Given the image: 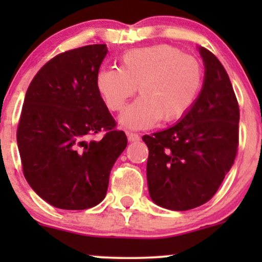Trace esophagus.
<instances>
[{"label": "esophagus", "mask_w": 262, "mask_h": 262, "mask_svg": "<svg viewBox=\"0 0 262 262\" xmlns=\"http://www.w3.org/2000/svg\"><path fill=\"white\" fill-rule=\"evenodd\" d=\"M126 137H128L129 142H137V141H139V139H141L139 134L133 133V132H126Z\"/></svg>", "instance_id": "34e87169"}]
</instances>
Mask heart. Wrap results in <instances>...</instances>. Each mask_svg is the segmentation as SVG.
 Listing matches in <instances>:
<instances>
[{
  "label": "heart",
  "mask_w": 262,
  "mask_h": 262,
  "mask_svg": "<svg viewBox=\"0 0 262 262\" xmlns=\"http://www.w3.org/2000/svg\"><path fill=\"white\" fill-rule=\"evenodd\" d=\"M120 68H102L96 87L110 112H120L138 87L141 95L120 115L126 128L142 129L156 121L173 123L184 118L203 89L200 60L167 44L132 49L119 58Z\"/></svg>",
  "instance_id": "obj_1"
}]
</instances>
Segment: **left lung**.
I'll use <instances>...</instances> for the list:
<instances>
[{
    "label": "left lung",
    "mask_w": 262,
    "mask_h": 262,
    "mask_svg": "<svg viewBox=\"0 0 262 262\" xmlns=\"http://www.w3.org/2000/svg\"><path fill=\"white\" fill-rule=\"evenodd\" d=\"M199 50L205 78L192 109L171 128L142 137L149 150L150 199L178 212L212 199L238 150L239 106L233 87L218 58L204 47Z\"/></svg>",
    "instance_id": "1"
}]
</instances>
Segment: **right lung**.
Masks as SVG:
<instances>
[{
  "label": "right lung",
  "mask_w": 262,
  "mask_h": 262,
  "mask_svg": "<svg viewBox=\"0 0 262 262\" xmlns=\"http://www.w3.org/2000/svg\"><path fill=\"white\" fill-rule=\"evenodd\" d=\"M106 44L55 55L30 82L16 138L23 172L50 205L83 210L102 202L110 171L128 144L96 87ZM104 131L100 141L91 137Z\"/></svg>",
  "instance_id": "1"
}]
</instances>
